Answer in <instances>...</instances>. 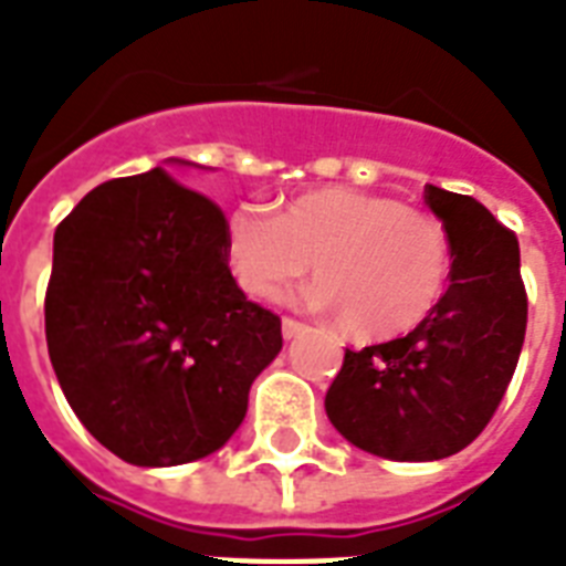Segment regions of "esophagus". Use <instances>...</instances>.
Wrapping results in <instances>:
<instances>
[{
  "label": "esophagus",
  "instance_id": "1",
  "mask_svg": "<svg viewBox=\"0 0 566 566\" xmlns=\"http://www.w3.org/2000/svg\"><path fill=\"white\" fill-rule=\"evenodd\" d=\"M305 323H300V319H293V317H284L282 319V335L284 340H293V337H300L302 332H305Z\"/></svg>",
  "mask_w": 566,
  "mask_h": 566
}]
</instances>
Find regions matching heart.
<instances>
[{"label":"heart","mask_w":566,"mask_h":566,"mask_svg":"<svg viewBox=\"0 0 566 566\" xmlns=\"http://www.w3.org/2000/svg\"><path fill=\"white\" fill-rule=\"evenodd\" d=\"M226 249L240 287L270 300L314 266L317 308L340 314L349 335L387 340L438 308L449 284L452 247L434 217L390 196L317 188L282 211L238 205L226 220Z\"/></svg>","instance_id":"1"}]
</instances>
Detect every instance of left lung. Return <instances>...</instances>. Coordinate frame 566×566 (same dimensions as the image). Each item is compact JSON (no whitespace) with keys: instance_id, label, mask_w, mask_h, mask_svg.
I'll return each mask as SVG.
<instances>
[{"instance_id":"obj_1","label":"left lung","mask_w":566,"mask_h":566,"mask_svg":"<svg viewBox=\"0 0 566 566\" xmlns=\"http://www.w3.org/2000/svg\"><path fill=\"white\" fill-rule=\"evenodd\" d=\"M447 229L443 300L405 337L346 349L326 394L332 426L390 461H440L473 443L505 396L526 337L520 243L473 196L426 185Z\"/></svg>"}]
</instances>
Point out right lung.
<instances>
[{
    "label": "right lung",
    "instance_id": "1",
    "mask_svg": "<svg viewBox=\"0 0 566 566\" xmlns=\"http://www.w3.org/2000/svg\"><path fill=\"white\" fill-rule=\"evenodd\" d=\"M46 344L102 447L176 467L238 431L249 387L282 353V319L234 282L220 208L155 167L93 188L55 229Z\"/></svg>",
    "mask_w": 566,
    "mask_h": 566
}]
</instances>
